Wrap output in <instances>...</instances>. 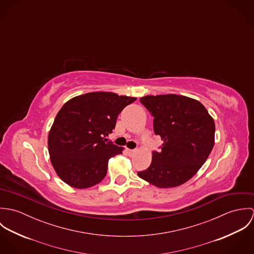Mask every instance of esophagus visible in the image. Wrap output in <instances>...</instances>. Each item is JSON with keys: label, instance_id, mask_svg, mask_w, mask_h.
<instances>
[{"label": "esophagus", "instance_id": "esophagus-1", "mask_svg": "<svg viewBox=\"0 0 254 254\" xmlns=\"http://www.w3.org/2000/svg\"><path fill=\"white\" fill-rule=\"evenodd\" d=\"M135 151H136L135 149H129V148L127 149V153H128V155H130V156H132V155L135 153Z\"/></svg>", "mask_w": 254, "mask_h": 254}]
</instances>
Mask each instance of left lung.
Listing matches in <instances>:
<instances>
[{
  "instance_id": "left-lung-1",
  "label": "left lung",
  "mask_w": 254,
  "mask_h": 254,
  "mask_svg": "<svg viewBox=\"0 0 254 254\" xmlns=\"http://www.w3.org/2000/svg\"><path fill=\"white\" fill-rule=\"evenodd\" d=\"M140 102L153 116V131L163 144L161 150L152 151L149 167L138 176L161 189L189 181L213 148V118L201 103L185 96H145Z\"/></svg>"
}]
</instances>
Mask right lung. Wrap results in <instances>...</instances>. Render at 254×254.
Here are the masks:
<instances>
[{
    "label": "right lung",
    "mask_w": 254,
    "mask_h": 254,
    "mask_svg": "<svg viewBox=\"0 0 254 254\" xmlns=\"http://www.w3.org/2000/svg\"><path fill=\"white\" fill-rule=\"evenodd\" d=\"M136 100L110 92H92L63 106L48 136L51 162L63 181L75 189L103 181L109 158L123 150L106 137L114 129L122 109Z\"/></svg>",
    "instance_id": "obj_1"
}]
</instances>
